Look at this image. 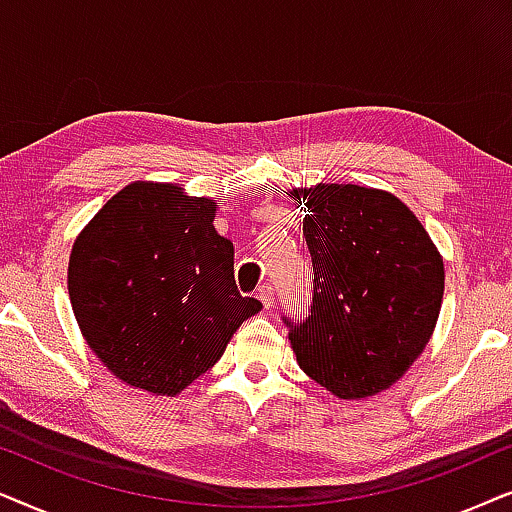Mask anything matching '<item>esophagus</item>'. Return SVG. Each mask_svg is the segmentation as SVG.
I'll return each mask as SVG.
<instances>
[{
  "label": "esophagus",
  "instance_id": "esophagus-1",
  "mask_svg": "<svg viewBox=\"0 0 512 512\" xmlns=\"http://www.w3.org/2000/svg\"><path fill=\"white\" fill-rule=\"evenodd\" d=\"M257 299H260L267 309H271V306H274V288H271L269 283L260 285V290H257Z\"/></svg>",
  "mask_w": 512,
  "mask_h": 512
}]
</instances>
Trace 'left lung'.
Masks as SVG:
<instances>
[{
  "label": "left lung",
  "instance_id": "1",
  "mask_svg": "<svg viewBox=\"0 0 512 512\" xmlns=\"http://www.w3.org/2000/svg\"><path fill=\"white\" fill-rule=\"evenodd\" d=\"M306 208L313 302L290 327L297 363L337 398L386 391L426 349L445 267L417 215L381 189H292Z\"/></svg>",
  "mask_w": 512,
  "mask_h": 512
}]
</instances>
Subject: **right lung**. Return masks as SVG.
<instances>
[{
    "instance_id": "add662e5",
    "label": "right lung",
    "mask_w": 512,
    "mask_h": 512,
    "mask_svg": "<svg viewBox=\"0 0 512 512\" xmlns=\"http://www.w3.org/2000/svg\"><path fill=\"white\" fill-rule=\"evenodd\" d=\"M215 203L161 182L114 194L72 245L67 290L81 335L126 384L177 395L222 358L262 302L241 297Z\"/></svg>"
}]
</instances>
